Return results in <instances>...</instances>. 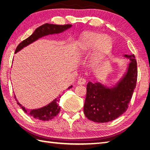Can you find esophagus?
Returning <instances> with one entry per match:
<instances>
[{"label":"esophagus","instance_id":"obj_1","mask_svg":"<svg viewBox=\"0 0 150 150\" xmlns=\"http://www.w3.org/2000/svg\"><path fill=\"white\" fill-rule=\"evenodd\" d=\"M86 82V79H84L83 78H80L78 80L77 83L79 84H80V85H82V84H84Z\"/></svg>","mask_w":150,"mask_h":150}]
</instances>
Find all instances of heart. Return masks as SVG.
<instances>
[{
    "mask_svg": "<svg viewBox=\"0 0 150 150\" xmlns=\"http://www.w3.org/2000/svg\"><path fill=\"white\" fill-rule=\"evenodd\" d=\"M111 38L97 31H85L82 33L75 45V52L82 55L93 50L91 59L92 62L97 63L103 60L113 46Z\"/></svg>",
    "mask_w": 150,
    "mask_h": 150,
    "instance_id": "obj_1",
    "label": "heart"
}]
</instances>
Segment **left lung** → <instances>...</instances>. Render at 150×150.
Instances as JSON below:
<instances>
[{
  "label": "left lung",
  "mask_w": 150,
  "mask_h": 150,
  "mask_svg": "<svg viewBox=\"0 0 150 150\" xmlns=\"http://www.w3.org/2000/svg\"><path fill=\"white\" fill-rule=\"evenodd\" d=\"M130 62L122 78L113 87L89 82L84 113L89 120L104 123L116 119L126 111L136 86L137 66L135 55H124Z\"/></svg>",
  "instance_id": "1"
}]
</instances>
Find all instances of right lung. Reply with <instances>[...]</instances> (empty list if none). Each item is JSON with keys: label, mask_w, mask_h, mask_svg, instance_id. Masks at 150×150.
<instances>
[{"label": "right lung", "mask_w": 150, "mask_h": 150, "mask_svg": "<svg viewBox=\"0 0 150 150\" xmlns=\"http://www.w3.org/2000/svg\"><path fill=\"white\" fill-rule=\"evenodd\" d=\"M72 27L71 24H66V25H57V24H45L42 26L37 28L35 30L33 34L30 36L26 40H24L18 44L15 50V53L18 52L19 51L23 49L24 47H26L30 44L33 43L35 41L37 40L41 37H45L49 35L53 34H59L62 33L64 31L69 29ZM73 86H70L68 88V90L71 88ZM61 97V95H59L58 98L54 99L52 103L48 104L46 106L42 108H38L35 110H30L27 109L24 106L18 103L16 96L15 95V98L17 102V104L20 106L25 113H27L28 115L32 117L35 119H39L41 120H50L53 119L54 117L57 116L59 114L60 110V106L59 105L60 100V98Z\"/></svg>", "instance_id": "right-lung-1"}]
</instances>
